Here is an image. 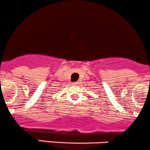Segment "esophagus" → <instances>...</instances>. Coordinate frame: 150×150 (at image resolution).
Here are the masks:
<instances>
[{"label":"esophagus","mask_w":150,"mask_h":150,"mask_svg":"<svg viewBox=\"0 0 150 150\" xmlns=\"http://www.w3.org/2000/svg\"><path fill=\"white\" fill-rule=\"evenodd\" d=\"M73 84H75V85H77V84H79V82H78V81H75V82L73 83Z\"/></svg>","instance_id":"esophagus-1"}]
</instances>
